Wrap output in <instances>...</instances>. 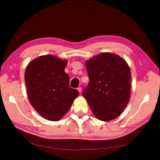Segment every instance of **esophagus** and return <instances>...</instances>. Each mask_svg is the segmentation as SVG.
<instances>
[{
	"label": "esophagus",
	"mask_w": 160,
	"mask_h": 160,
	"mask_svg": "<svg viewBox=\"0 0 160 160\" xmlns=\"http://www.w3.org/2000/svg\"><path fill=\"white\" fill-rule=\"evenodd\" d=\"M77 90H78V91H79V93H81V91H82V88H81V87H79V88H77Z\"/></svg>",
	"instance_id": "1"
}]
</instances>
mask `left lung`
Wrapping results in <instances>:
<instances>
[{
	"instance_id": "8db88e82",
	"label": "left lung",
	"mask_w": 160,
	"mask_h": 160,
	"mask_svg": "<svg viewBox=\"0 0 160 160\" xmlns=\"http://www.w3.org/2000/svg\"><path fill=\"white\" fill-rule=\"evenodd\" d=\"M89 78L83 92L92 112L101 121L118 118L130 98L131 71L123 59L102 52L86 61Z\"/></svg>"
}]
</instances>
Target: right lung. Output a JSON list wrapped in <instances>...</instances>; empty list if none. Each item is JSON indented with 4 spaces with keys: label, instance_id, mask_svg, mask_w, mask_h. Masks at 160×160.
<instances>
[{
    "label": "right lung",
    "instance_id": "right-lung-1",
    "mask_svg": "<svg viewBox=\"0 0 160 160\" xmlns=\"http://www.w3.org/2000/svg\"><path fill=\"white\" fill-rule=\"evenodd\" d=\"M67 61L51 55L38 57L27 65L25 80L28 98L44 118L57 122L67 113L79 93L69 87L65 72Z\"/></svg>",
    "mask_w": 160,
    "mask_h": 160
}]
</instances>
